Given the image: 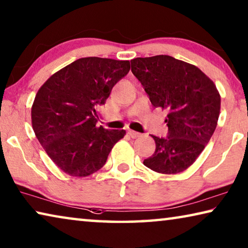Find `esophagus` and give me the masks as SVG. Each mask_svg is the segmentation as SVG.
<instances>
[{"mask_svg": "<svg viewBox=\"0 0 248 248\" xmlns=\"http://www.w3.org/2000/svg\"><path fill=\"white\" fill-rule=\"evenodd\" d=\"M128 135L131 136L132 139H137V137L140 136V133L135 132V131H132V129H128Z\"/></svg>", "mask_w": 248, "mask_h": 248, "instance_id": "34e87169", "label": "esophagus"}]
</instances>
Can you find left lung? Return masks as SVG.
Listing matches in <instances>:
<instances>
[{
  "mask_svg": "<svg viewBox=\"0 0 248 248\" xmlns=\"http://www.w3.org/2000/svg\"><path fill=\"white\" fill-rule=\"evenodd\" d=\"M131 66L154 108L169 112V135H152L156 148L144 165L167 175L187 170L217 126L220 95L216 85L197 66L169 55L133 59Z\"/></svg>",
  "mask_w": 248,
  "mask_h": 248,
  "instance_id": "left-lung-1",
  "label": "left lung"
}]
</instances>
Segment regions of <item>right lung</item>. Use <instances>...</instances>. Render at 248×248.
<instances>
[{"instance_id":"1","label":"right lung","mask_w":248,"mask_h":248,"mask_svg":"<svg viewBox=\"0 0 248 248\" xmlns=\"http://www.w3.org/2000/svg\"><path fill=\"white\" fill-rule=\"evenodd\" d=\"M129 61L82 58L53 74L37 91L32 127L53 163L71 176L101 170L124 129L97 126V108L129 72Z\"/></svg>"}]
</instances>
